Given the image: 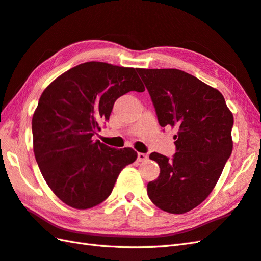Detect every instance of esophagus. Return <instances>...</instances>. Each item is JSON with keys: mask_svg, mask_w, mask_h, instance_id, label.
I'll list each match as a JSON object with an SVG mask.
<instances>
[{"mask_svg": "<svg viewBox=\"0 0 261 261\" xmlns=\"http://www.w3.org/2000/svg\"><path fill=\"white\" fill-rule=\"evenodd\" d=\"M148 160V156L146 154H143V152H138L137 155V161L138 162H146Z\"/></svg>", "mask_w": 261, "mask_h": 261, "instance_id": "34e87169", "label": "esophagus"}]
</instances>
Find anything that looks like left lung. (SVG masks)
Instances as JSON below:
<instances>
[{
  "instance_id": "1",
  "label": "left lung",
  "mask_w": 261,
  "mask_h": 261,
  "mask_svg": "<svg viewBox=\"0 0 261 261\" xmlns=\"http://www.w3.org/2000/svg\"><path fill=\"white\" fill-rule=\"evenodd\" d=\"M162 127L175 126L176 152H151L160 165L147 184L149 199L170 214H184L204 201L232 151L233 116L221 93L176 68H137Z\"/></svg>"
}]
</instances>
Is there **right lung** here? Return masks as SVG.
I'll return each instance as SVG.
<instances>
[{
  "label": "right lung",
  "mask_w": 261,
  "mask_h": 261,
  "mask_svg": "<svg viewBox=\"0 0 261 261\" xmlns=\"http://www.w3.org/2000/svg\"><path fill=\"white\" fill-rule=\"evenodd\" d=\"M145 87L135 68L87 62L62 74L41 95L32 119L34 155L44 179L66 205L88 209L112 193L137 152L93 141L115 100Z\"/></svg>",
  "instance_id": "add662e5"
}]
</instances>
